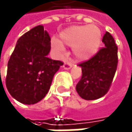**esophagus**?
<instances>
[{"label":"esophagus","mask_w":132,"mask_h":132,"mask_svg":"<svg viewBox=\"0 0 132 132\" xmlns=\"http://www.w3.org/2000/svg\"><path fill=\"white\" fill-rule=\"evenodd\" d=\"M72 67H73V64L69 62H65L63 65V68L65 70H70Z\"/></svg>","instance_id":"esophagus-1"}]
</instances>
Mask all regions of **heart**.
I'll return each instance as SVG.
<instances>
[{"label":"heart","mask_w":132,"mask_h":132,"mask_svg":"<svg viewBox=\"0 0 132 132\" xmlns=\"http://www.w3.org/2000/svg\"><path fill=\"white\" fill-rule=\"evenodd\" d=\"M101 31L95 25L77 26L65 30L60 34L61 42L53 40L52 47L55 50L62 52L65 44L73 48V52L80 59H88L98 49L101 43Z\"/></svg>","instance_id":"heart-1"}]
</instances>
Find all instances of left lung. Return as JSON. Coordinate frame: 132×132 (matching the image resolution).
I'll use <instances>...</instances> for the list:
<instances>
[{"instance_id": "obj_1", "label": "left lung", "mask_w": 132, "mask_h": 132, "mask_svg": "<svg viewBox=\"0 0 132 132\" xmlns=\"http://www.w3.org/2000/svg\"><path fill=\"white\" fill-rule=\"evenodd\" d=\"M102 42L105 47L90 59L78 65L82 70V77L76 90L85 100H95L104 96L111 86L117 70V46L113 36L106 32Z\"/></svg>"}]
</instances>
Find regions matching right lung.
Here are the masks:
<instances>
[{"label": "right lung", "instance_id": "right-lung-1", "mask_svg": "<svg viewBox=\"0 0 132 132\" xmlns=\"http://www.w3.org/2000/svg\"><path fill=\"white\" fill-rule=\"evenodd\" d=\"M49 34L40 25L24 34L17 41L8 60L6 87L10 95L23 104L40 102L48 92L53 77L63 62L48 57Z\"/></svg>", "mask_w": 132, "mask_h": 132}]
</instances>
